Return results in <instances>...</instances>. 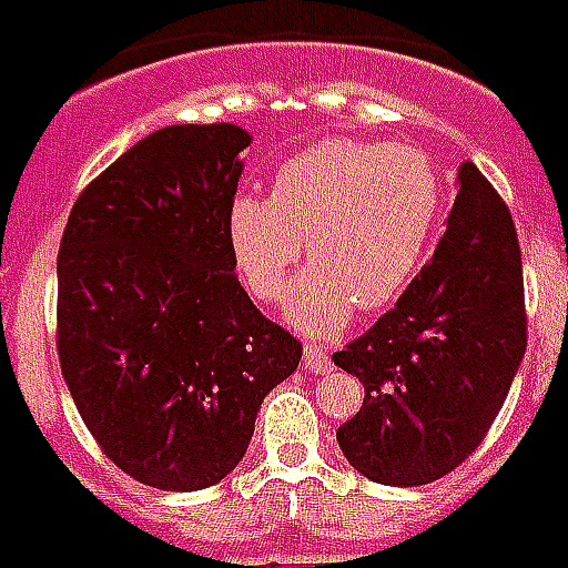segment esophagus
Wrapping results in <instances>:
<instances>
[{
  "label": "esophagus",
  "mask_w": 568,
  "mask_h": 568,
  "mask_svg": "<svg viewBox=\"0 0 568 568\" xmlns=\"http://www.w3.org/2000/svg\"><path fill=\"white\" fill-rule=\"evenodd\" d=\"M303 361L308 373H327L329 369L327 348H324V345H317V342H308V345H305Z\"/></svg>",
  "instance_id": "esophagus-1"
}]
</instances>
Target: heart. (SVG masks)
I'll return each mask as SVG.
<instances>
[{
  "instance_id": "heart-1",
  "label": "heart",
  "mask_w": 568,
  "mask_h": 568,
  "mask_svg": "<svg viewBox=\"0 0 568 568\" xmlns=\"http://www.w3.org/2000/svg\"><path fill=\"white\" fill-rule=\"evenodd\" d=\"M444 211L428 155L400 143L321 140L277 168L272 199L239 195L229 244L256 303H277L303 256L315 272L291 293L287 317L336 333L361 312L397 303L419 275Z\"/></svg>"
}]
</instances>
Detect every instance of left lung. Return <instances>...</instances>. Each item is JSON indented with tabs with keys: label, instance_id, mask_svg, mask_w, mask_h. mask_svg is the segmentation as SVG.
I'll use <instances>...</instances> for the list:
<instances>
[{
	"label": "left lung",
	"instance_id": "8db88e82",
	"mask_svg": "<svg viewBox=\"0 0 568 568\" xmlns=\"http://www.w3.org/2000/svg\"><path fill=\"white\" fill-rule=\"evenodd\" d=\"M526 352L517 229L477 168H458L444 239L392 312L333 355L364 385L339 425L348 465L385 486H422L480 446Z\"/></svg>",
	"mask_w": 568,
	"mask_h": 568
}]
</instances>
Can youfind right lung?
Returning a JSON list of instances; mask_svg holds the SVG:
<instances>
[{
  "instance_id": "add662e5",
  "label": "right lung",
  "mask_w": 568,
  "mask_h": 568,
  "mask_svg": "<svg viewBox=\"0 0 568 568\" xmlns=\"http://www.w3.org/2000/svg\"><path fill=\"white\" fill-rule=\"evenodd\" d=\"M235 124H171L75 199L58 253V355L115 468L168 493L220 484L303 345L235 275Z\"/></svg>"
}]
</instances>
